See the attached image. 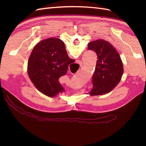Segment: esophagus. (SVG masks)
I'll use <instances>...</instances> for the list:
<instances>
[{"instance_id": "esophagus-1", "label": "esophagus", "mask_w": 146, "mask_h": 146, "mask_svg": "<svg viewBox=\"0 0 146 146\" xmlns=\"http://www.w3.org/2000/svg\"><path fill=\"white\" fill-rule=\"evenodd\" d=\"M77 63H78L80 65V67H82L83 66V63L81 61H77Z\"/></svg>"}]
</instances>
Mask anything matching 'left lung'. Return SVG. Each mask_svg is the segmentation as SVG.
<instances>
[{"instance_id":"1","label":"left lung","mask_w":146,"mask_h":146,"mask_svg":"<svg viewBox=\"0 0 146 146\" xmlns=\"http://www.w3.org/2000/svg\"><path fill=\"white\" fill-rule=\"evenodd\" d=\"M88 49L94 51L97 61L92 77L91 95H100L111 92L120 82L123 73L119 52L110 43L98 39L88 43Z\"/></svg>"}]
</instances>
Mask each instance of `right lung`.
I'll list each match as a JSON object with an SVG mask.
<instances>
[{
  "instance_id": "right-lung-1",
  "label": "right lung",
  "mask_w": 146,
  "mask_h": 146,
  "mask_svg": "<svg viewBox=\"0 0 146 146\" xmlns=\"http://www.w3.org/2000/svg\"><path fill=\"white\" fill-rule=\"evenodd\" d=\"M74 61L68 56L63 41L48 38L40 41L33 49L27 63V72L36 88L52 97L64 91L59 78L66 75L68 66Z\"/></svg>"
}]
</instances>
